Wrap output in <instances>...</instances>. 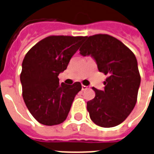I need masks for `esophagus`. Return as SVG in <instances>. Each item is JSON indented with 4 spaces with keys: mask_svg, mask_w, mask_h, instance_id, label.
<instances>
[{
    "mask_svg": "<svg viewBox=\"0 0 154 154\" xmlns=\"http://www.w3.org/2000/svg\"><path fill=\"white\" fill-rule=\"evenodd\" d=\"M89 87L88 86H84V85H82V91H85V90H87Z\"/></svg>",
    "mask_w": 154,
    "mask_h": 154,
    "instance_id": "1",
    "label": "esophagus"
}]
</instances>
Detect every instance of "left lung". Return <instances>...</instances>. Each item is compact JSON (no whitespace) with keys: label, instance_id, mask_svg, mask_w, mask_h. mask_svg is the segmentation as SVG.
<instances>
[{"label":"left lung","instance_id":"1","mask_svg":"<svg viewBox=\"0 0 154 154\" xmlns=\"http://www.w3.org/2000/svg\"><path fill=\"white\" fill-rule=\"evenodd\" d=\"M82 56H91L99 72L107 75L105 90L95 91L87 102L90 117L102 128H112L126 120L134 109L141 82L134 54L116 38L108 34L86 37L79 49Z\"/></svg>","mask_w":154,"mask_h":154}]
</instances>
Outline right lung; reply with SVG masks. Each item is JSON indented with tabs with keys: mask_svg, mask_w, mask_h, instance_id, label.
<instances>
[{
	"mask_svg": "<svg viewBox=\"0 0 154 154\" xmlns=\"http://www.w3.org/2000/svg\"><path fill=\"white\" fill-rule=\"evenodd\" d=\"M86 37L49 36L27 52L22 63L20 82L26 107L40 124L57 125L66 120L79 82L59 84L58 75L67 68L70 60Z\"/></svg>",
	"mask_w": 154,
	"mask_h": 154,
	"instance_id": "right-lung-1",
	"label": "right lung"
}]
</instances>
